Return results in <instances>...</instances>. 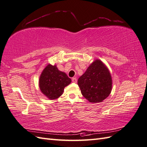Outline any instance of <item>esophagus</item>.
Wrapping results in <instances>:
<instances>
[{"mask_svg":"<svg viewBox=\"0 0 147 147\" xmlns=\"http://www.w3.org/2000/svg\"><path fill=\"white\" fill-rule=\"evenodd\" d=\"M72 81H73V83H76L77 79L76 78H72Z\"/></svg>","mask_w":147,"mask_h":147,"instance_id":"1","label":"esophagus"}]
</instances>
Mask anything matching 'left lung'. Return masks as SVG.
I'll return each mask as SVG.
<instances>
[{
	"mask_svg": "<svg viewBox=\"0 0 147 147\" xmlns=\"http://www.w3.org/2000/svg\"><path fill=\"white\" fill-rule=\"evenodd\" d=\"M112 84L110 70L100 59H95L78 80L81 94L93 103H101L110 95Z\"/></svg>",
	"mask_w": 147,
	"mask_h": 147,
	"instance_id": "8db88e82",
	"label": "left lung"
}]
</instances>
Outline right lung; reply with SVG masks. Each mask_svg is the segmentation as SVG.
<instances>
[{"label": "right lung", "mask_w": 147, "mask_h": 147, "mask_svg": "<svg viewBox=\"0 0 147 147\" xmlns=\"http://www.w3.org/2000/svg\"><path fill=\"white\" fill-rule=\"evenodd\" d=\"M71 83L67 74L57 69L56 65L49 64L40 75L39 87L49 100H55L63 94L64 88Z\"/></svg>", "instance_id": "obj_1"}]
</instances>
